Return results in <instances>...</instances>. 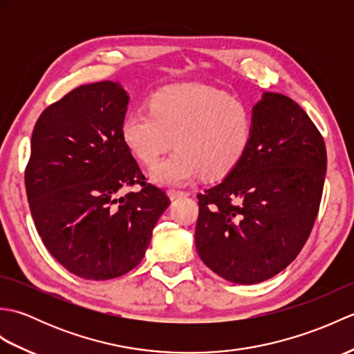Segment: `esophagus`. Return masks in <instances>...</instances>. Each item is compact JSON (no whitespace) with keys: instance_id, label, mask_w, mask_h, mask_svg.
I'll return each instance as SVG.
<instances>
[{"instance_id":"obj_1","label":"esophagus","mask_w":354,"mask_h":354,"mask_svg":"<svg viewBox=\"0 0 354 354\" xmlns=\"http://www.w3.org/2000/svg\"><path fill=\"white\" fill-rule=\"evenodd\" d=\"M169 196H170L171 201H176V199H181V198L189 196V193L181 192V190H170L169 192Z\"/></svg>"}]
</instances>
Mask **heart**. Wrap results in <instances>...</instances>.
Returning a JSON list of instances; mask_svg holds the SVG:
<instances>
[{
	"label": "heart",
	"mask_w": 354,
	"mask_h": 354,
	"mask_svg": "<svg viewBox=\"0 0 354 354\" xmlns=\"http://www.w3.org/2000/svg\"><path fill=\"white\" fill-rule=\"evenodd\" d=\"M251 132V111L242 100L201 84L165 86L150 99V111H132L122 123L124 145L146 165L175 141L176 152L150 171L165 187L227 175L243 158Z\"/></svg>",
	"instance_id": "heart-1"
}]
</instances>
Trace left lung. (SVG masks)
Instances as JSON below:
<instances>
[{
	"label": "left lung",
	"instance_id": "left-lung-1",
	"mask_svg": "<svg viewBox=\"0 0 354 354\" xmlns=\"http://www.w3.org/2000/svg\"><path fill=\"white\" fill-rule=\"evenodd\" d=\"M251 117L242 160L198 194L194 231L201 260L237 284L266 281L297 259L317 219L327 170L324 140L298 103L263 93Z\"/></svg>",
	"mask_w": 354,
	"mask_h": 354
}]
</instances>
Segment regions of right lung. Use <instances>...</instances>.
I'll use <instances>...</instances> for the list:
<instances>
[{
  "label": "right lung",
  "instance_id": "add662e5",
  "mask_svg": "<svg viewBox=\"0 0 354 354\" xmlns=\"http://www.w3.org/2000/svg\"><path fill=\"white\" fill-rule=\"evenodd\" d=\"M127 103L118 82L82 85L50 104L32 133L26 190L36 230L53 257L86 280L137 266L170 205L124 145ZM137 182L142 190L123 197Z\"/></svg>",
  "mask_w": 354,
  "mask_h": 354
}]
</instances>
